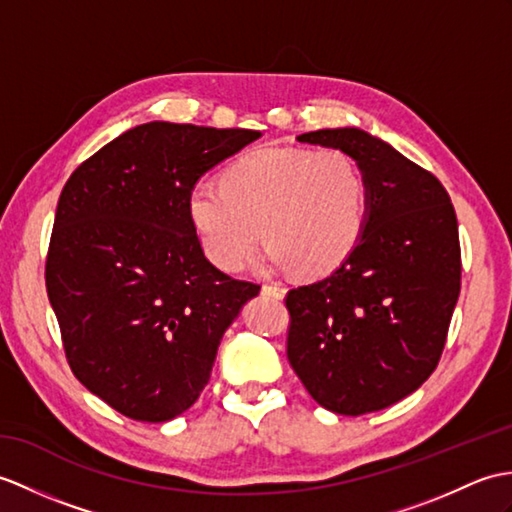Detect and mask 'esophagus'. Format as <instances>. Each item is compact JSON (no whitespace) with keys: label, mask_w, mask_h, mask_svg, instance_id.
I'll list each match as a JSON object with an SVG mask.
<instances>
[{"label":"esophagus","mask_w":512,"mask_h":512,"mask_svg":"<svg viewBox=\"0 0 512 512\" xmlns=\"http://www.w3.org/2000/svg\"><path fill=\"white\" fill-rule=\"evenodd\" d=\"M261 292L270 294V296H277V299H283V296H285V288H283V285H277V283H266L264 288H261Z\"/></svg>","instance_id":"obj_1"}]
</instances>
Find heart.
Segmentation results:
<instances>
[{"label": "heart", "mask_w": 512, "mask_h": 512, "mask_svg": "<svg viewBox=\"0 0 512 512\" xmlns=\"http://www.w3.org/2000/svg\"><path fill=\"white\" fill-rule=\"evenodd\" d=\"M366 209V176L338 148L253 150L224 170L222 185L198 183L187 194L189 222L213 264L240 268L261 227L266 259L301 277L329 275L353 253Z\"/></svg>", "instance_id": "1"}]
</instances>
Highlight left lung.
Returning <instances> with one entry per match:
<instances>
[{"mask_svg": "<svg viewBox=\"0 0 512 512\" xmlns=\"http://www.w3.org/2000/svg\"><path fill=\"white\" fill-rule=\"evenodd\" d=\"M296 139L347 152L368 183L353 253L285 296L294 373L320 406L360 417L408 397L441 360L460 294L456 211L432 172L360 128Z\"/></svg>", "mask_w": 512, "mask_h": 512, "instance_id": "obj_1", "label": "left lung"}]
</instances>
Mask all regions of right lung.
<instances>
[{"label": "right lung", "instance_id": "1", "mask_svg": "<svg viewBox=\"0 0 512 512\" xmlns=\"http://www.w3.org/2000/svg\"><path fill=\"white\" fill-rule=\"evenodd\" d=\"M259 130L150 122L80 163L58 198L45 285L78 382L124 417L183 414L257 283L224 275L187 216L198 178Z\"/></svg>", "mask_w": 512, "mask_h": 512}]
</instances>
